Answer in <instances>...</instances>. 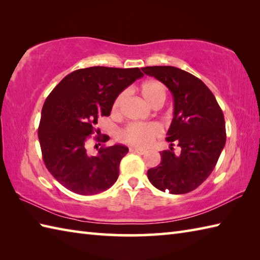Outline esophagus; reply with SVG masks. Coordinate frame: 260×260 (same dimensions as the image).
<instances>
[{"label": "esophagus", "mask_w": 260, "mask_h": 260, "mask_svg": "<svg viewBox=\"0 0 260 260\" xmlns=\"http://www.w3.org/2000/svg\"><path fill=\"white\" fill-rule=\"evenodd\" d=\"M131 152H134V153H139V154H145L146 151L143 150V148H136V147H132L129 148Z\"/></svg>", "instance_id": "obj_1"}]
</instances>
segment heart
Returning a JSON list of instances; mask_svg holds the SVG:
<instances>
[{
	"instance_id": "obj_1",
	"label": "heart",
	"mask_w": 260,
	"mask_h": 260,
	"mask_svg": "<svg viewBox=\"0 0 260 260\" xmlns=\"http://www.w3.org/2000/svg\"><path fill=\"white\" fill-rule=\"evenodd\" d=\"M140 91L147 104L154 108L162 106L167 99V87L161 81L148 79L140 87ZM125 98V92H120L115 98L112 106L113 114H118L121 104ZM161 133V128L156 124L131 123L120 132V140L127 144L136 147H146L150 143Z\"/></svg>"
}]
</instances>
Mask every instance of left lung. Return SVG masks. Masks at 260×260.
<instances>
[{
  "label": "left lung",
  "instance_id": "1",
  "mask_svg": "<svg viewBox=\"0 0 260 260\" xmlns=\"http://www.w3.org/2000/svg\"><path fill=\"white\" fill-rule=\"evenodd\" d=\"M143 73L167 86L174 99L173 119L168 131V151L161 163L147 171L151 183L171 194H184L211 174L225 144L224 117L217 99L204 82L172 66L142 68ZM180 146L175 156L173 146Z\"/></svg>",
  "mask_w": 260,
  "mask_h": 260
}]
</instances>
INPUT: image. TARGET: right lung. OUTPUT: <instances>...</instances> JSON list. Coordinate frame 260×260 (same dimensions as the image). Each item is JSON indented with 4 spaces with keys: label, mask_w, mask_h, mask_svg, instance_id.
Listing matches in <instances>:
<instances>
[{
    "label": "right lung",
    "mask_w": 260,
    "mask_h": 260,
    "mask_svg": "<svg viewBox=\"0 0 260 260\" xmlns=\"http://www.w3.org/2000/svg\"><path fill=\"white\" fill-rule=\"evenodd\" d=\"M143 77L139 68L89 67L67 75L43 104L38 136L43 162L66 189L92 196L109 189L118 178L119 163L128 148L102 145L90 155L87 143H105L109 136L96 129L99 116H109L112 106L126 87Z\"/></svg>",
    "instance_id": "add662e5"
}]
</instances>
